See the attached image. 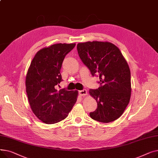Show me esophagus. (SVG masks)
Returning <instances> with one entry per match:
<instances>
[{
  "instance_id": "34e87169",
  "label": "esophagus",
  "mask_w": 158,
  "mask_h": 158,
  "mask_svg": "<svg viewBox=\"0 0 158 158\" xmlns=\"http://www.w3.org/2000/svg\"><path fill=\"white\" fill-rule=\"evenodd\" d=\"M79 94L81 95V96H84V95H86L87 94V91L86 89H82L81 91H79Z\"/></svg>"
}]
</instances>
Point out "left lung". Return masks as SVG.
<instances>
[{"label": "left lung", "mask_w": 158, "mask_h": 158, "mask_svg": "<svg viewBox=\"0 0 158 158\" xmlns=\"http://www.w3.org/2000/svg\"><path fill=\"white\" fill-rule=\"evenodd\" d=\"M80 59L92 76L99 78L100 87L90 89L97 108L92 119L108 123L118 119L127 106L131 93V72L119 48L110 42L88 41L77 45Z\"/></svg>", "instance_id": "left-lung-1"}]
</instances>
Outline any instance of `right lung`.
<instances>
[{
	"label": "right lung",
	"mask_w": 158,
	"mask_h": 158,
	"mask_svg": "<svg viewBox=\"0 0 158 158\" xmlns=\"http://www.w3.org/2000/svg\"><path fill=\"white\" fill-rule=\"evenodd\" d=\"M75 46L57 44L41 49L29 66L26 80L28 100L33 113L45 123H57L67 117L76 102L77 90L56 89L63 81V61Z\"/></svg>",
	"instance_id": "add662e5"
}]
</instances>
